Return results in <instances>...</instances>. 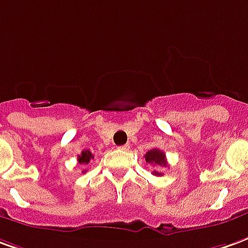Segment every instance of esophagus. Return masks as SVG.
I'll return each instance as SVG.
<instances>
[{"label": "esophagus", "instance_id": "1", "mask_svg": "<svg viewBox=\"0 0 248 248\" xmlns=\"http://www.w3.org/2000/svg\"><path fill=\"white\" fill-rule=\"evenodd\" d=\"M119 148H120V150H124V151H128V150H129V144H124V146H120Z\"/></svg>", "mask_w": 248, "mask_h": 248}]
</instances>
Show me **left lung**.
I'll list each match as a JSON object with an SVG mask.
<instances>
[{
    "mask_svg": "<svg viewBox=\"0 0 248 248\" xmlns=\"http://www.w3.org/2000/svg\"><path fill=\"white\" fill-rule=\"evenodd\" d=\"M144 158H146L147 163H150V165L159 167H167L166 154L163 153V151H160V150H158V148L150 150V151L144 155ZM153 174L154 175H158V177L162 175V173H160V171H156V170H154Z\"/></svg>",
    "mask_w": 248,
    "mask_h": 248,
    "instance_id": "left-lung-1",
    "label": "left lung"
}]
</instances>
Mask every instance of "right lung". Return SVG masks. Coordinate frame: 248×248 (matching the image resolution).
I'll use <instances>...</instances> for the list:
<instances>
[{
	"label": "right lung",
	"mask_w": 248,
	"mask_h": 248,
	"mask_svg": "<svg viewBox=\"0 0 248 248\" xmlns=\"http://www.w3.org/2000/svg\"><path fill=\"white\" fill-rule=\"evenodd\" d=\"M94 158V155L90 153L89 150H83L78 156H77V159H78V163L79 165H89V162H90V159H93ZM86 170H83L82 173H85Z\"/></svg>",
	"instance_id": "1"
}]
</instances>
